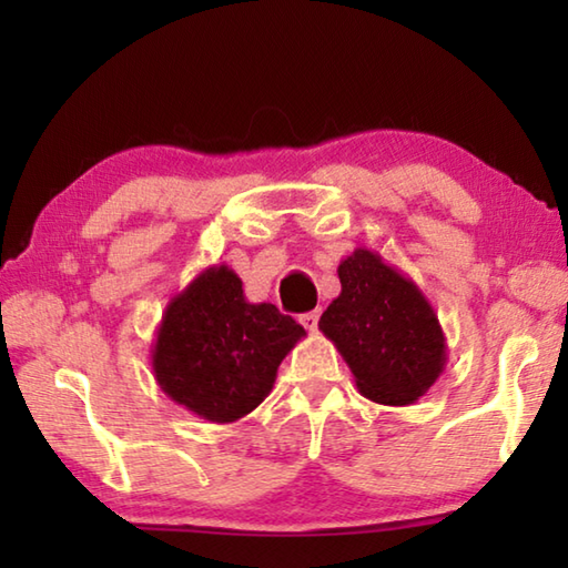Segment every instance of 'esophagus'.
Instances as JSON below:
<instances>
[{"label":"esophagus","instance_id":"34e87169","mask_svg":"<svg viewBox=\"0 0 568 568\" xmlns=\"http://www.w3.org/2000/svg\"><path fill=\"white\" fill-rule=\"evenodd\" d=\"M318 318H321V311H311V313H303L301 315V323L305 331H315L318 328Z\"/></svg>","mask_w":568,"mask_h":568}]
</instances>
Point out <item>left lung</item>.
Segmentation results:
<instances>
[{
	"label": "left lung",
	"instance_id": "obj_1",
	"mask_svg": "<svg viewBox=\"0 0 568 568\" xmlns=\"http://www.w3.org/2000/svg\"><path fill=\"white\" fill-rule=\"evenodd\" d=\"M341 295L318 328L348 363L361 396L408 406L446 368V335L420 287L373 250L341 261Z\"/></svg>",
	"mask_w": 568,
	"mask_h": 568
}]
</instances>
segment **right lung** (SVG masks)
<instances>
[{"instance_id":"obj_1","label":"right lung","mask_w":568,"mask_h":568,"mask_svg":"<svg viewBox=\"0 0 568 568\" xmlns=\"http://www.w3.org/2000/svg\"><path fill=\"white\" fill-rule=\"evenodd\" d=\"M305 335L273 303H250L227 265H210L168 303L152 343L158 386L195 416L233 423L267 398Z\"/></svg>"}]
</instances>
